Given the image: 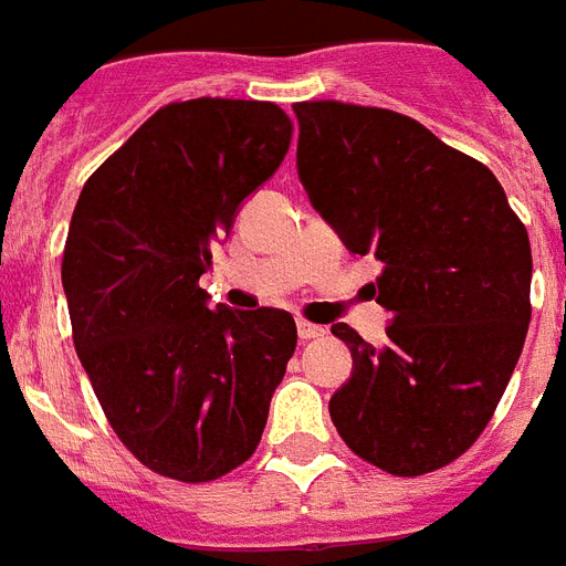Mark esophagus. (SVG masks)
<instances>
[{"mask_svg":"<svg viewBox=\"0 0 566 566\" xmlns=\"http://www.w3.org/2000/svg\"><path fill=\"white\" fill-rule=\"evenodd\" d=\"M324 333H327V329L324 327H318V324H310V321H297V336L304 338V342H310V338H318V336H324Z\"/></svg>","mask_w":566,"mask_h":566,"instance_id":"obj_1","label":"esophagus"}]
</instances>
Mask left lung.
Here are the masks:
<instances>
[{"label":"left lung","instance_id":"1","mask_svg":"<svg viewBox=\"0 0 566 566\" xmlns=\"http://www.w3.org/2000/svg\"><path fill=\"white\" fill-rule=\"evenodd\" d=\"M297 178L350 254H374L382 345L354 356L329 418L365 462L420 476L488 427L526 342L532 248L494 171L382 107L301 102Z\"/></svg>","mask_w":566,"mask_h":566}]
</instances>
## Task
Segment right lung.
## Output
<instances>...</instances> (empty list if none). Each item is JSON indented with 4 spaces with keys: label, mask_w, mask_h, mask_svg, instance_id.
Instances as JSON below:
<instances>
[{
    "label": "right lung",
    "mask_w": 566,
    "mask_h": 566,
    "mask_svg": "<svg viewBox=\"0 0 566 566\" xmlns=\"http://www.w3.org/2000/svg\"><path fill=\"white\" fill-rule=\"evenodd\" d=\"M277 104H166L93 171L63 248L72 342L119 441L178 482L251 459L297 345L283 310L207 306L198 277L239 207L280 169Z\"/></svg>",
    "instance_id": "obj_1"
}]
</instances>
